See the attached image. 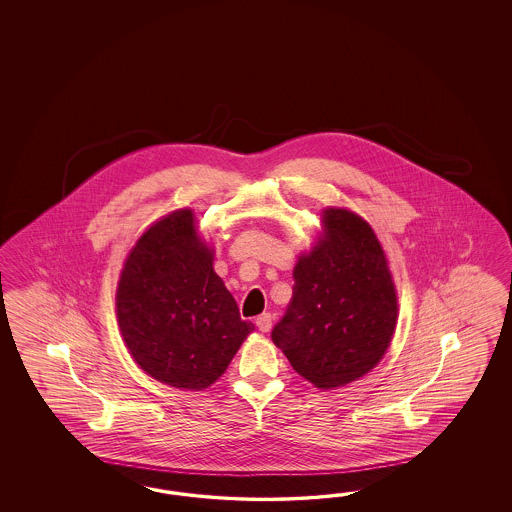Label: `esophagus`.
<instances>
[{
    "mask_svg": "<svg viewBox=\"0 0 512 512\" xmlns=\"http://www.w3.org/2000/svg\"><path fill=\"white\" fill-rule=\"evenodd\" d=\"M255 325L259 326L261 332H268L272 328V315L270 313H261L257 319H255Z\"/></svg>",
    "mask_w": 512,
    "mask_h": 512,
    "instance_id": "esophagus-1",
    "label": "esophagus"
}]
</instances>
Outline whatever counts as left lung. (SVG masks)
Instances as JSON below:
<instances>
[{"mask_svg": "<svg viewBox=\"0 0 512 512\" xmlns=\"http://www.w3.org/2000/svg\"><path fill=\"white\" fill-rule=\"evenodd\" d=\"M323 233L298 257L295 287L272 330L313 387H345L381 362L398 323V295L372 225L347 208H325Z\"/></svg>", "mask_w": 512, "mask_h": 512, "instance_id": "left-lung-1", "label": "left lung"}]
</instances>
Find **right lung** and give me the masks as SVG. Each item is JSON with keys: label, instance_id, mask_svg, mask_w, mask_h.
I'll list each match as a JSON object with an SVG mask.
<instances>
[{"label": "right lung", "instance_id": "right-lung-1", "mask_svg": "<svg viewBox=\"0 0 512 512\" xmlns=\"http://www.w3.org/2000/svg\"><path fill=\"white\" fill-rule=\"evenodd\" d=\"M116 317L140 370L182 390L214 385L255 330L214 272L191 208L155 221L127 253Z\"/></svg>", "mask_w": 512, "mask_h": 512}]
</instances>
